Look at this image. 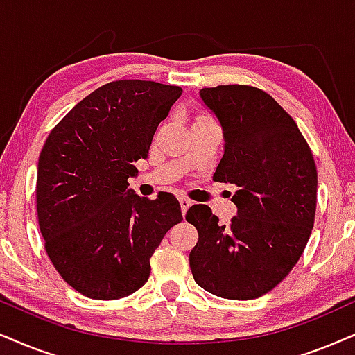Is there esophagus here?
I'll use <instances>...</instances> for the list:
<instances>
[{
  "label": "esophagus",
  "mask_w": 355,
  "mask_h": 355,
  "mask_svg": "<svg viewBox=\"0 0 355 355\" xmlns=\"http://www.w3.org/2000/svg\"><path fill=\"white\" fill-rule=\"evenodd\" d=\"M191 203H193L191 200H188V198H185V196H182V198H180V206H182V213H183V214L187 213V209L190 208Z\"/></svg>",
  "instance_id": "1"
}]
</instances>
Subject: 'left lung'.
Returning a JSON list of instances; mask_svg holds the SVG:
<instances>
[{
  "mask_svg": "<svg viewBox=\"0 0 355 355\" xmlns=\"http://www.w3.org/2000/svg\"><path fill=\"white\" fill-rule=\"evenodd\" d=\"M200 96L223 125L224 155L213 180L237 187V216L221 226L209 206L187 211L198 231L190 268L216 297L254 300L275 288L306 248L316 214V164L297 123L263 89L219 85Z\"/></svg>",
  "mask_w": 355,
  "mask_h": 355,
  "instance_id": "left-lung-1",
  "label": "left lung"
}]
</instances>
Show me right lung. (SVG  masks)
<instances>
[{
    "label": "right lung",
    "mask_w": 355,
    "mask_h": 355,
    "mask_svg": "<svg viewBox=\"0 0 355 355\" xmlns=\"http://www.w3.org/2000/svg\"><path fill=\"white\" fill-rule=\"evenodd\" d=\"M183 89L116 80L85 96L52 129L39 155L35 206L44 248L60 277L93 300H118L146 285L150 257L182 209L125 191L159 124Z\"/></svg>",
    "instance_id": "right-lung-1"
}]
</instances>
